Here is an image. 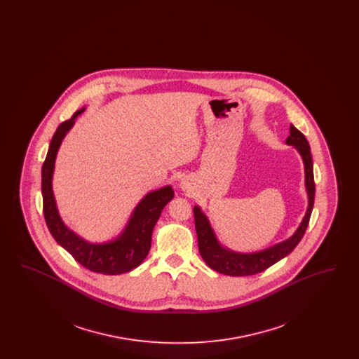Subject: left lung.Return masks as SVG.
I'll return each instance as SVG.
<instances>
[{
  "mask_svg": "<svg viewBox=\"0 0 359 359\" xmlns=\"http://www.w3.org/2000/svg\"><path fill=\"white\" fill-rule=\"evenodd\" d=\"M290 135L287 138V144L293 145L299 151V154H302L303 161H304L308 208L303 222L300 223L299 229L290 239L280 242L272 248L265 249L258 253L242 255V253H236V252L223 249L222 246L219 245V242L215 238L207 217L201 211V208L198 205H195L194 207V218H195V227H196V234H198L199 253L211 269H214L219 273L236 276V277L261 273L276 262H278L280 259H283L284 257L288 256L304 237V233L307 230L309 218L312 214L313 202H315L313 164H312L311 148H309L306 136L300 130H297L293 125H290Z\"/></svg>",
  "mask_w": 359,
  "mask_h": 359,
  "instance_id": "1",
  "label": "left lung"
}]
</instances>
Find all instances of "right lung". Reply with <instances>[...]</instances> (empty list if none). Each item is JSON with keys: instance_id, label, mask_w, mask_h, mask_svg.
<instances>
[{"instance_id": "add662e5", "label": "right lung", "mask_w": 359, "mask_h": 359, "mask_svg": "<svg viewBox=\"0 0 359 359\" xmlns=\"http://www.w3.org/2000/svg\"><path fill=\"white\" fill-rule=\"evenodd\" d=\"M83 110L85 109L75 111L69 120L62 122L52 137L50 149L41 168L44 218L55 241L86 269L110 276L126 273L137 268L148 256L154 224L158 221L163 208L173 198V191L171 186H167L149 192L137 205L123 233L111 242L90 243L69 230L60 219L56 208L52 192V173L62 140L72 128L75 118Z\"/></svg>"}]
</instances>
